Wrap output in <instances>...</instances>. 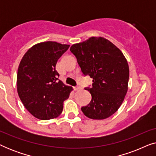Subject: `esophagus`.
<instances>
[{"label":"esophagus","mask_w":156,"mask_h":156,"mask_svg":"<svg viewBox=\"0 0 156 156\" xmlns=\"http://www.w3.org/2000/svg\"><path fill=\"white\" fill-rule=\"evenodd\" d=\"M74 89L75 91H78V90H80V87L79 86H76V87H74Z\"/></svg>","instance_id":"obj_1"}]
</instances>
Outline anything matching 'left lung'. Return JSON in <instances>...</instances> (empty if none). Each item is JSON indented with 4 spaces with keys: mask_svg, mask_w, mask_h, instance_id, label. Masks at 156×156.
Instances as JSON below:
<instances>
[{
    "mask_svg": "<svg viewBox=\"0 0 156 156\" xmlns=\"http://www.w3.org/2000/svg\"><path fill=\"white\" fill-rule=\"evenodd\" d=\"M70 51L76 57L82 74L89 75L92 87H86L91 95L82 112L91 119H104L114 114L124 100L129 79V65L124 55L109 40L91 37L74 44Z\"/></svg>",
    "mask_w": 156,
    "mask_h": 156,
    "instance_id": "8db88e82",
    "label": "left lung"
}]
</instances>
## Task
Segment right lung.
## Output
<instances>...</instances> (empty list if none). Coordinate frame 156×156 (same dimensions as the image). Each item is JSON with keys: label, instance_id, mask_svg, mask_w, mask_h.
I'll return each instance as SVG.
<instances>
[{"label": "right lung", "instance_id": "1", "mask_svg": "<svg viewBox=\"0 0 156 156\" xmlns=\"http://www.w3.org/2000/svg\"><path fill=\"white\" fill-rule=\"evenodd\" d=\"M69 44L44 42L30 48L21 59L17 75L18 96L35 118L49 120L61 114L72 88L59 80L57 62Z\"/></svg>", "mask_w": 156, "mask_h": 156}]
</instances>
